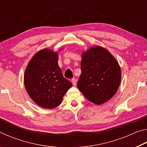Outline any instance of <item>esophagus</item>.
I'll return each instance as SVG.
<instances>
[{"label": "esophagus", "mask_w": 147, "mask_h": 147, "mask_svg": "<svg viewBox=\"0 0 147 147\" xmlns=\"http://www.w3.org/2000/svg\"><path fill=\"white\" fill-rule=\"evenodd\" d=\"M71 82L73 83L74 86H76V80L75 78H72L71 79Z\"/></svg>", "instance_id": "esophagus-1"}]
</instances>
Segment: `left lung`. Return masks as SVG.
<instances>
[{
	"label": "left lung",
	"mask_w": 147,
	"mask_h": 147,
	"mask_svg": "<svg viewBox=\"0 0 147 147\" xmlns=\"http://www.w3.org/2000/svg\"><path fill=\"white\" fill-rule=\"evenodd\" d=\"M77 86L85 97L100 105L112 98L120 85L118 62L106 49L94 47L83 53Z\"/></svg>",
	"instance_id": "1"
}]
</instances>
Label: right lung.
I'll return each instance as SVG.
<instances>
[{
  "label": "right lung",
  "instance_id": "add662e5",
  "mask_svg": "<svg viewBox=\"0 0 147 147\" xmlns=\"http://www.w3.org/2000/svg\"><path fill=\"white\" fill-rule=\"evenodd\" d=\"M58 54L43 49L35 54L26 69L24 83L27 93L39 106L53 109L61 103L72 84L62 74Z\"/></svg>",
  "mask_w": 147,
  "mask_h": 147
}]
</instances>
